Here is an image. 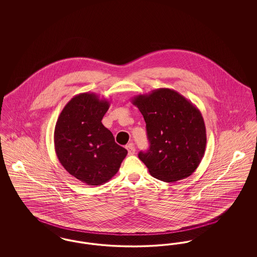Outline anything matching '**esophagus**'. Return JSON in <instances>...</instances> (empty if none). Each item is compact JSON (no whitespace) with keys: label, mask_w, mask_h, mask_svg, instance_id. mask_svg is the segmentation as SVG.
<instances>
[{"label":"esophagus","mask_w":257,"mask_h":257,"mask_svg":"<svg viewBox=\"0 0 257 257\" xmlns=\"http://www.w3.org/2000/svg\"><path fill=\"white\" fill-rule=\"evenodd\" d=\"M126 148H127V150H128V154H129V155H134L135 152H136V148H135L133 144L127 145Z\"/></svg>","instance_id":"esophagus-1"}]
</instances>
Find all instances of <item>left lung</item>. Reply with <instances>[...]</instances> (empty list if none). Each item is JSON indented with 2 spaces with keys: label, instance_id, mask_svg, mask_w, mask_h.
Here are the masks:
<instances>
[{
  "label": "left lung",
  "instance_id": "1",
  "mask_svg": "<svg viewBox=\"0 0 257 257\" xmlns=\"http://www.w3.org/2000/svg\"><path fill=\"white\" fill-rule=\"evenodd\" d=\"M147 123L149 149L140 152L149 173L164 182L189 177L199 166L206 147L200 110L179 92L158 88L132 98Z\"/></svg>",
  "mask_w": 257,
  "mask_h": 257
}]
</instances>
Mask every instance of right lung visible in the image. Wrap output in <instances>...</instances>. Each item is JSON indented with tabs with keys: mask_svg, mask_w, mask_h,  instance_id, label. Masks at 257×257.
<instances>
[{
	"mask_svg": "<svg viewBox=\"0 0 257 257\" xmlns=\"http://www.w3.org/2000/svg\"><path fill=\"white\" fill-rule=\"evenodd\" d=\"M109 108L107 99L92 92L80 93L65 105L56 123L58 159L68 173L86 185L108 182L128 153L101 122Z\"/></svg>",
	"mask_w": 257,
	"mask_h": 257,
	"instance_id": "1",
	"label": "right lung"
}]
</instances>
